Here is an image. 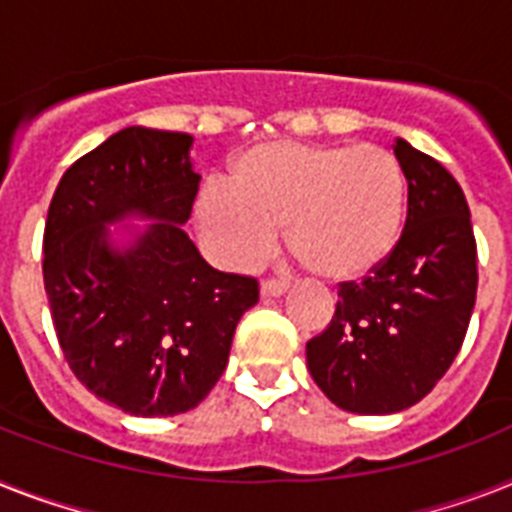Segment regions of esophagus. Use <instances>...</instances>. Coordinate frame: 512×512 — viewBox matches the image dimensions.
Masks as SVG:
<instances>
[{
	"label": "esophagus",
	"mask_w": 512,
	"mask_h": 512,
	"mask_svg": "<svg viewBox=\"0 0 512 512\" xmlns=\"http://www.w3.org/2000/svg\"><path fill=\"white\" fill-rule=\"evenodd\" d=\"M285 293H287L285 282H277V280L261 282V298H280V295Z\"/></svg>",
	"instance_id": "obj_1"
}]
</instances>
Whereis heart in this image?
Segmentation results:
<instances>
[{"label": "heart", "instance_id": "b5f03b06", "mask_svg": "<svg viewBox=\"0 0 512 512\" xmlns=\"http://www.w3.org/2000/svg\"><path fill=\"white\" fill-rule=\"evenodd\" d=\"M408 180L398 156L363 143H264L232 162L227 190L196 201V225L219 264L243 269L285 227L287 248L329 282L363 280L400 246Z\"/></svg>", "mask_w": 512, "mask_h": 512}]
</instances>
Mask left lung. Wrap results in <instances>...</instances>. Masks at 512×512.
<instances>
[{
  "instance_id": "obj_1",
  "label": "left lung",
  "mask_w": 512,
  "mask_h": 512,
  "mask_svg": "<svg viewBox=\"0 0 512 512\" xmlns=\"http://www.w3.org/2000/svg\"><path fill=\"white\" fill-rule=\"evenodd\" d=\"M408 180L400 246L363 282L340 287L335 316L306 345L314 382L337 408L387 416L416 405L458 356L476 303V240L455 177L398 138Z\"/></svg>"
}]
</instances>
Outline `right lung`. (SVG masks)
<instances>
[{"instance_id": "right-lung-1", "label": "right lung", "mask_w": 512, "mask_h": 512, "mask_svg": "<svg viewBox=\"0 0 512 512\" xmlns=\"http://www.w3.org/2000/svg\"><path fill=\"white\" fill-rule=\"evenodd\" d=\"M193 135L133 125L80 156L54 190L44 287L75 377L130 416L196 408L222 377L251 277L217 272L183 225L201 175Z\"/></svg>"}]
</instances>
